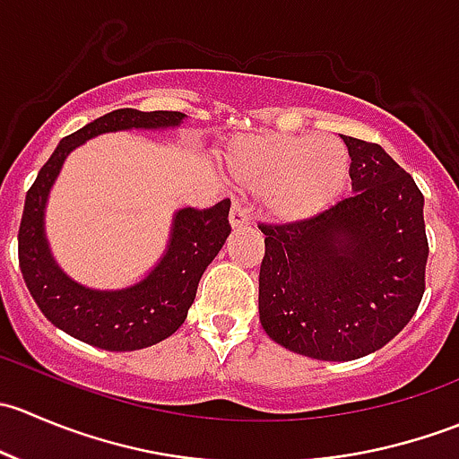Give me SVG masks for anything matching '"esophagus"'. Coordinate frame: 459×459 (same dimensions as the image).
<instances>
[{
    "mask_svg": "<svg viewBox=\"0 0 459 459\" xmlns=\"http://www.w3.org/2000/svg\"><path fill=\"white\" fill-rule=\"evenodd\" d=\"M248 224H251V211L242 202H233V208H230V226L233 229H242V226Z\"/></svg>",
    "mask_w": 459,
    "mask_h": 459,
    "instance_id": "obj_1",
    "label": "esophagus"
}]
</instances>
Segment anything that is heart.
<instances>
[{"instance_id": "b5f03b06", "label": "heart", "mask_w": 459, "mask_h": 459, "mask_svg": "<svg viewBox=\"0 0 459 459\" xmlns=\"http://www.w3.org/2000/svg\"><path fill=\"white\" fill-rule=\"evenodd\" d=\"M229 166L244 184L268 188L266 206L286 221L307 220L333 204L349 179V151L331 135L242 137L230 146Z\"/></svg>"}]
</instances>
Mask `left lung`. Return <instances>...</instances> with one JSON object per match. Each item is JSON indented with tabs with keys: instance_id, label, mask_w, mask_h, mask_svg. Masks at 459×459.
<instances>
[{
	"instance_id": "left-lung-1",
	"label": "left lung",
	"mask_w": 459,
	"mask_h": 459,
	"mask_svg": "<svg viewBox=\"0 0 459 459\" xmlns=\"http://www.w3.org/2000/svg\"><path fill=\"white\" fill-rule=\"evenodd\" d=\"M353 195L307 220L259 224V319L271 340L326 362L393 340L422 302L424 195L379 143L344 137Z\"/></svg>"
}]
</instances>
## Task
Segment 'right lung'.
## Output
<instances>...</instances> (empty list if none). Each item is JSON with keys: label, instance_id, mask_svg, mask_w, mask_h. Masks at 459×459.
Segmentation results:
<instances>
[{"label": "right lung", "instance_id": "obj_1", "mask_svg": "<svg viewBox=\"0 0 459 459\" xmlns=\"http://www.w3.org/2000/svg\"><path fill=\"white\" fill-rule=\"evenodd\" d=\"M184 119L178 110L117 108L64 137L26 193L20 224V268L32 299L57 328L104 351H137L173 335L186 319L197 284L230 233V200L211 208H182L175 215L170 247L155 271L124 290H91L75 284L53 262L44 238V206L64 160L100 133L169 128Z\"/></svg>", "mask_w": 459, "mask_h": 459}]
</instances>
